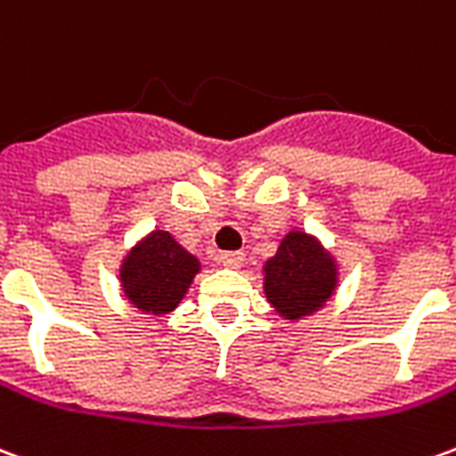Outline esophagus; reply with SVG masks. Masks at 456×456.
Segmentation results:
<instances>
[{
    "label": "esophagus",
    "mask_w": 456,
    "mask_h": 456,
    "mask_svg": "<svg viewBox=\"0 0 456 456\" xmlns=\"http://www.w3.org/2000/svg\"><path fill=\"white\" fill-rule=\"evenodd\" d=\"M219 264L227 268H241L244 266V254H241V251H224V254L219 256Z\"/></svg>",
    "instance_id": "34e87169"
}]
</instances>
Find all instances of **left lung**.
<instances>
[{
    "mask_svg": "<svg viewBox=\"0 0 456 456\" xmlns=\"http://www.w3.org/2000/svg\"><path fill=\"white\" fill-rule=\"evenodd\" d=\"M339 286V264L322 241L303 229H290L276 254L264 264V293L278 315L297 322L315 315Z\"/></svg>",
    "mask_w": 456,
    "mask_h": 456,
    "instance_id": "left-lung-1",
    "label": "left lung"
}]
</instances>
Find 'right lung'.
Here are the masks:
<instances>
[{"label":"right lung","instance_id":"1","mask_svg":"<svg viewBox=\"0 0 456 456\" xmlns=\"http://www.w3.org/2000/svg\"><path fill=\"white\" fill-rule=\"evenodd\" d=\"M200 268V258L180 247L170 232L153 229L121 258V293L146 315H168L188 296Z\"/></svg>","mask_w":456,"mask_h":456}]
</instances>
